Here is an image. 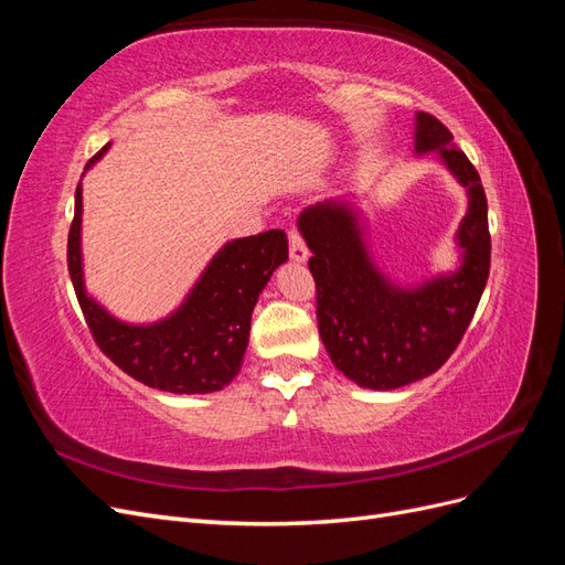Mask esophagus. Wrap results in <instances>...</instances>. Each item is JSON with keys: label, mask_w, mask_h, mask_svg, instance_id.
Returning a JSON list of instances; mask_svg holds the SVG:
<instances>
[{"label": "esophagus", "mask_w": 565, "mask_h": 565, "mask_svg": "<svg viewBox=\"0 0 565 565\" xmlns=\"http://www.w3.org/2000/svg\"><path fill=\"white\" fill-rule=\"evenodd\" d=\"M287 241H289V256H292L295 262L301 264V262L309 259V247H306L303 237H301V233L297 228L287 231Z\"/></svg>", "instance_id": "1"}]
</instances>
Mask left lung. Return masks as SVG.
I'll return each instance as SVG.
<instances>
[{"mask_svg": "<svg viewBox=\"0 0 565 565\" xmlns=\"http://www.w3.org/2000/svg\"><path fill=\"white\" fill-rule=\"evenodd\" d=\"M415 150H438L469 193L457 231L465 262L452 276L401 289L370 262L347 204L318 202L299 216V231L313 252L309 268L320 339L334 367L365 388L413 384L446 363L469 328L490 273L488 200L476 167L429 113H417Z\"/></svg>", "mask_w": 565, "mask_h": 565, "instance_id": "8db88e82", "label": "left lung"}]
</instances>
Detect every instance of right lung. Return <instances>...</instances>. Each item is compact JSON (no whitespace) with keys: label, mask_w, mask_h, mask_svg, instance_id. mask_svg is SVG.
Listing matches in <instances>:
<instances>
[{"label":"right lung","mask_w":565,"mask_h":565,"mask_svg":"<svg viewBox=\"0 0 565 565\" xmlns=\"http://www.w3.org/2000/svg\"><path fill=\"white\" fill-rule=\"evenodd\" d=\"M79 224L82 185L75 191V216L67 233V270L96 347L129 377L160 391L212 393L231 384L243 365L254 303L270 273L287 262L285 231L273 228L228 243L174 316L156 324H127L84 292Z\"/></svg>","instance_id":"add662e5"}]
</instances>
